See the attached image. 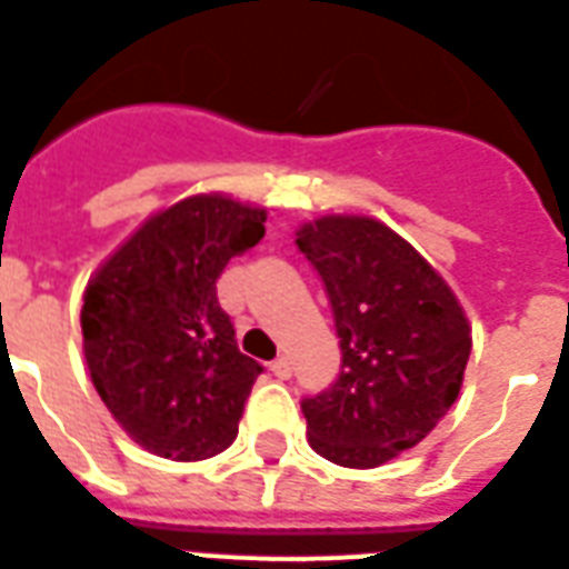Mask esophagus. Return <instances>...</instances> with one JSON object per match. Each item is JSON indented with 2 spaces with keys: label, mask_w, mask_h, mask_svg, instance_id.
<instances>
[{
  "label": "esophagus",
  "mask_w": 569,
  "mask_h": 569,
  "mask_svg": "<svg viewBox=\"0 0 569 569\" xmlns=\"http://www.w3.org/2000/svg\"><path fill=\"white\" fill-rule=\"evenodd\" d=\"M269 370H272V376H276V379H290V360L288 358H276V360H272V367H269Z\"/></svg>",
  "instance_id": "1"
}]
</instances>
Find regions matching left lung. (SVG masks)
Wrapping results in <instances>:
<instances>
[{"instance_id": "8db88e82", "label": "left lung", "mask_w": 569, "mask_h": 569, "mask_svg": "<svg viewBox=\"0 0 569 569\" xmlns=\"http://www.w3.org/2000/svg\"><path fill=\"white\" fill-rule=\"evenodd\" d=\"M297 244L333 306L342 370L302 400L309 446L351 470L412 449L458 400L470 321L446 279L403 236L367 214L302 223Z\"/></svg>"}]
</instances>
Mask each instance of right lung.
<instances>
[{
    "mask_svg": "<svg viewBox=\"0 0 569 569\" xmlns=\"http://www.w3.org/2000/svg\"><path fill=\"white\" fill-rule=\"evenodd\" d=\"M267 209L197 193L157 211L93 272L81 333L93 388L132 442L172 460L221 455L263 367L239 351L218 288L267 233Z\"/></svg>",
    "mask_w": 569,
    "mask_h": 569,
    "instance_id": "1",
    "label": "right lung"
}]
</instances>
